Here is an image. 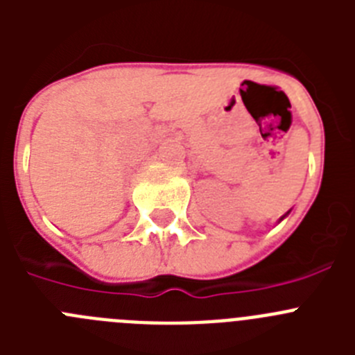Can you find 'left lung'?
I'll return each instance as SVG.
<instances>
[{
  "instance_id": "obj_1",
  "label": "left lung",
  "mask_w": 355,
  "mask_h": 355,
  "mask_svg": "<svg viewBox=\"0 0 355 355\" xmlns=\"http://www.w3.org/2000/svg\"><path fill=\"white\" fill-rule=\"evenodd\" d=\"M288 213H290V211H288ZM288 213H286V215H288ZM286 215H284V216H286ZM284 216H283V218H284ZM283 218H281V220H283Z\"/></svg>"
}]
</instances>
